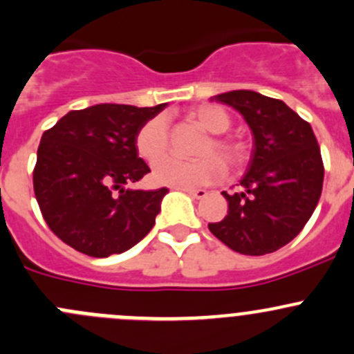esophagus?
I'll return each instance as SVG.
<instances>
[{
    "mask_svg": "<svg viewBox=\"0 0 354 354\" xmlns=\"http://www.w3.org/2000/svg\"><path fill=\"white\" fill-rule=\"evenodd\" d=\"M180 190L194 198H203L207 195V190H203V188H180Z\"/></svg>",
    "mask_w": 354,
    "mask_h": 354,
    "instance_id": "1",
    "label": "esophagus"
}]
</instances>
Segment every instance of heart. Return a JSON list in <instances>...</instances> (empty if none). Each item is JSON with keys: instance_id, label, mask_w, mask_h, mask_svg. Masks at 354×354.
<instances>
[{"instance_id": "obj_1", "label": "heart", "mask_w": 354, "mask_h": 354, "mask_svg": "<svg viewBox=\"0 0 354 354\" xmlns=\"http://www.w3.org/2000/svg\"><path fill=\"white\" fill-rule=\"evenodd\" d=\"M188 116L198 128L210 133L200 145V159L197 160L166 159L159 162L169 151V131L162 116L145 121L135 135V149L138 156L149 164L159 162L152 173L157 185L195 188L216 183L224 176V166L227 169H238L246 160V145L243 142L224 135V131L231 127V118L223 108L202 104L190 109ZM221 160L224 165L223 162H220Z\"/></svg>"}]
</instances>
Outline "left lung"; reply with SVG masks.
I'll return each instance as SVG.
<instances>
[{
    "label": "left lung",
    "mask_w": 354,
    "mask_h": 354,
    "mask_svg": "<svg viewBox=\"0 0 354 354\" xmlns=\"http://www.w3.org/2000/svg\"><path fill=\"white\" fill-rule=\"evenodd\" d=\"M231 106L253 135L241 190L227 195V216L210 223L217 240L243 255H266L288 245L312 217L324 183V162L312 127L279 99L231 91L212 101Z\"/></svg>",
    "instance_id": "1"
}]
</instances>
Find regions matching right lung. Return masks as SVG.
<instances>
[{
    "label": "right lung",
    "instance_id": "1",
    "mask_svg": "<svg viewBox=\"0 0 354 354\" xmlns=\"http://www.w3.org/2000/svg\"><path fill=\"white\" fill-rule=\"evenodd\" d=\"M166 108L95 104L42 133L34 192L53 233L88 257L123 253L147 236L167 188L133 190L149 166L135 149L145 121Z\"/></svg>",
    "mask_w": 354,
    "mask_h": 354
}]
</instances>
